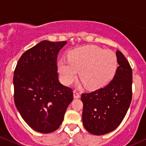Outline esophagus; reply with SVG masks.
Instances as JSON below:
<instances>
[{
    "label": "esophagus",
    "instance_id": "esophagus-1",
    "mask_svg": "<svg viewBox=\"0 0 146 146\" xmlns=\"http://www.w3.org/2000/svg\"><path fill=\"white\" fill-rule=\"evenodd\" d=\"M80 94L78 93V92H77L76 91H74L73 92V97L75 98V99H78V98H80Z\"/></svg>",
    "mask_w": 146,
    "mask_h": 146
}]
</instances>
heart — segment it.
Here are the masks:
<instances>
[{
	"instance_id": "obj_1",
	"label": "heart",
	"mask_w": 146,
	"mask_h": 146,
	"mask_svg": "<svg viewBox=\"0 0 146 146\" xmlns=\"http://www.w3.org/2000/svg\"><path fill=\"white\" fill-rule=\"evenodd\" d=\"M116 54L93 45L74 49L68 60L62 58L58 62V72L65 85L71 84L79 77L88 89H97L108 84L117 69Z\"/></svg>"
}]
</instances>
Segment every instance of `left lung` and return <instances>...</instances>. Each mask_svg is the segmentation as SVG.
<instances>
[{
	"instance_id": "1",
	"label": "left lung",
	"mask_w": 146,
	"mask_h": 146,
	"mask_svg": "<svg viewBox=\"0 0 146 146\" xmlns=\"http://www.w3.org/2000/svg\"><path fill=\"white\" fill-rule=\"evenodd\" d=\"M119 66L113 79L104 88L82 94V120L88 133L102 135L117 127L128 110L132 100L133 72L121 52L116 51Z\"/></svg>"
}]
</instances>
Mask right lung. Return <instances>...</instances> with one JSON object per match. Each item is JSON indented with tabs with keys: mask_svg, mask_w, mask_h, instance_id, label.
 <instances>
[{
	"mask_svg": "<svg viewBox=\"0 0 146 146\" xmlns=\"http://www.w3.org/2000/svg\"><path fill=\"white\" fill-rule=\"evenodd\" d=\"M66 44L42 41L21 55L15 68V105L27 125L39 133L58 130L73 99V90L58 79L57 58Z\"/></svg>",
	"mask_w": 146,
	"mask_h": 146,
	"instance_id": "right-lung-1",
	"label": "right lung"
}]
</instances>
